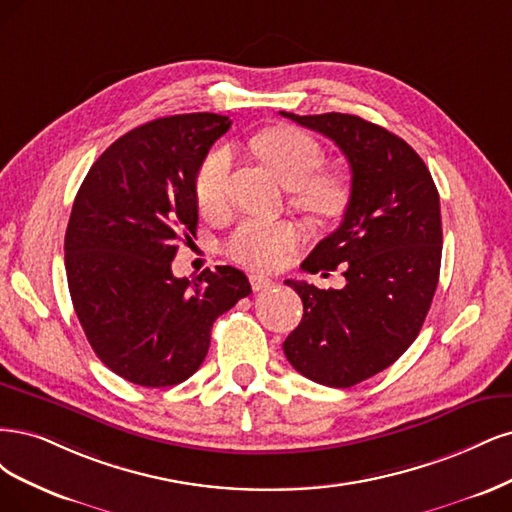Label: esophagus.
Instances as JSON below:
<instances>
[{
    "label": "esophagus",
    "mask_w": 512,
    "mask_h": 512,
    "mask_svg": "<svg viewBox=\"0 0 512 512\" xmlns=\"http://www.w3.org/2000/svg\"><path fill=\"white\" fill-rule=\"evenodd\" d=\"M249 280H251V287H253V291H263V289H270L274 283L270 278H266V276H259V274H251L249 276Z\"/></svg>",
    "instance_id": "34e87169"
}]
</instances>
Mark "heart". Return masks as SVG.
<instances>
[{
	"label": "heart",
	"mask_w": 512,
	"mask_h": 512,
	"mask_svg": "<svg viewBox=\"0 0 512 512\" xmlns=\"http://www.w3.org/2000/svg\"><path fill=\"white\" fill-rule=\"evenodd\" d=\"M257 151L283 183L293 189V202L315 219H329L342 212L349 189L338 174L319 172L323 151L315 138L295 127H276L261 134ZM232 148L214 146L195 176V200L202 212L212 214L225 204ZM304 242V232L293 221L246 219L229 236L227 251L253 270H276Z\"/></svg>",
	"instance_id": "obj_1"
}]
</instances>
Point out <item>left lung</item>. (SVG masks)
Listing matches in <instances>:
<instances>
[{"label": "left lung", "instance_id": "1", "mask_svg": "<svg viewBox=\"0 0 512 512\" xmlns=\"http://www.w3.org/2000/svg\"><path fill=\"white\" fill-rule=\"evenodd\" d=\"M280 114L334 140L351 166L340 227L302 263L323 276L340 268L346 283L285 280L304 315L283 349L310 381L353 387L398 361L421 332L440 274L438 189L412 146L381 125L342 112Z\"/></svg>", "mask_w": 512, "mask_h": 512}]
</instances>
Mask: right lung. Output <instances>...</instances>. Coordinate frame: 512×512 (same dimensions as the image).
<instances>
[{"mask_svg":"<svg viewBox=\"0 0 512 512\" xmlns=\"http://www.w3.org/2000/svg\"><path fill=\"white\" fill-rule=\"evenodd\" d=\"M232 125L176 114L127 131L82 180L65 232V272L95 355L125 381L172 387L202 366L212 323L251 293L232 266L176 278L180 240L195 238V176Z\"/></svg>","mask_w":512,"mask_h":512,"instance_id":"right-lung-1","label":"right lung"}]
</instances>
